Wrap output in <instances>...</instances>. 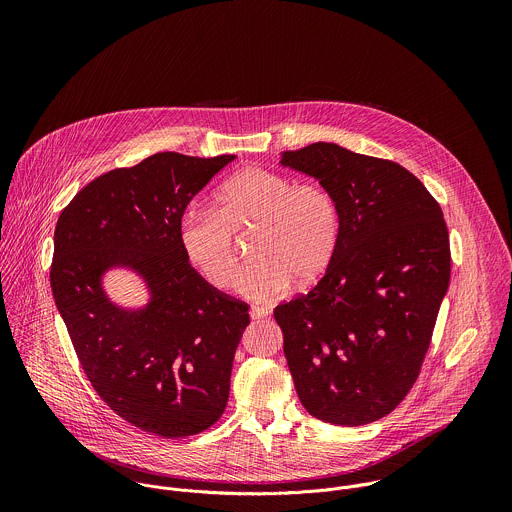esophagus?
I'll return each instance as SVG.
<instances>
[{
	"label": "esophagus",
	"mask_w": 512,
	"mask_h": 512,
	"mask_svg": "<svg viewBox=\"0 0 512 512\" xmlns=\"http://www.w3.org/2000/svg\"><path fill=\"white\" fill-rule=\"evenodd\" d=\"M249 316H251L253 320H263V318L269 316V310H267V308H261V306H253V308L249 310Z\"/></svg>",
	"instance_id": "obj_1"
}]
</instances>
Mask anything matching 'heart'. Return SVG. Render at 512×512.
<instances>
[{
  "label": "heart",
  "mask_w": 512,
  "mask_h": 512,
  "mask_svg": "<svg viewBox=\"0 0 512 512\" xmlns=\"http://www.w3.org/2000/svg\"><path fill=\"white\" fill-rule=\"evenodd\" d=\"M216 210L190 208L178 225L184 257L214 287L233 283L239 267L235 233L255 227L251 253L237 289L243 296L269 302L294 283L308 285L330 267L342 231L340 206L320 184L247 168L229 178L216 196Z\"/></svg>",
  "instance_id": "1"
}]
</instances>
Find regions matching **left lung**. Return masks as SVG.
I'll return each instance as SVG.
<instances>
[{"instance_id": "left-lung-1", "label": "left lung", "mask_w": 512, "mask_h": 512, "mask_svg": "<svg viewBox=\"0 0 512 512\" xmlns=\"http://www.w3.org/2000/svg\"><path fill=\"white\" fill-rule=\"evenodd\" d=\"M340 206L342 231L322 279L273 312L306 411L364 425L409 393L450 285L444 212L403 166L318 141L283 152Z\"/></svg>"}]
</instances>
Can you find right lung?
I'll return each instance as SVG.
<instances>
[{"mask_svg": "<svg viewBox=\"0 0 512 512\" xmlns=\"http://www.w3.org/2000/svg\"><path fill=\"white\" fill-rule=\"evenodd\" d=\"M235 156L162 152L89 182L60 212L50 285L56 308L99 397L160 437L208 429L229 401L249 306L188 263L178 225L190 200ZM131 268L151 291L143 309L113 305L102 275Z\"/></svg>", "mask_w": 512, "mask_h": 512, "instance_id": "add662e5", "label": "right lung"}]
</instances>
